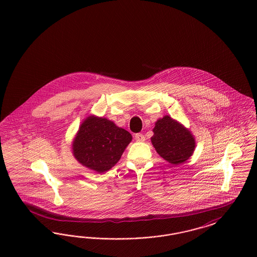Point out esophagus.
Returning <instances> with one entry per match:
<instances>
[{"label": "esophagus", "mask_w": 257, "mask_h": 257, "mask_svg": "<svg viewBox=\"0 0 257 257\" xmlns=\"http://www.w3.org/2000/svg\"><path fill=\"white\" fill-rule=\"evenodd\" d=\"M135 139L137 142H145L146 137L141 133H138V134L135 135Z\"/></svg>", "instance_id": "obj_1"}]
</instances>
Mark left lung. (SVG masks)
Returning <instances> with one entry per match:
<instances>
[{"instance_id": "left-lung-1", "label": "left lung", "mask_w": 257, "mask_h": 257, "mask_svg": "<svg viewBox=\"0 0 257 257\" xmlns=\"http://www.w3.org/2000/svg\"><path fill=\"white\" fill-rule=\"evenodd\" d=\"M151 143L162 158L172 165H179L194 153L196 141L192 133L181 123L165 115L153 128Z\"/></svg>"}]
</instances>
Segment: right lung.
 Wrapping results in <instances>:
<instances>
[{"label": "right lung", "mask_w": 257, "mask_h": 257, "mask_svg": "<svg viewBox=\"0 0 257 257\" xmlns=\"http://www.w3.org/2000/svg\"><path fill=\"white\" fill-rule=\"evenodd\" d=\"M132 136L107 118L90 115L81 124L72 144L74 157L99 173L110 170L121 158Z\"/></svg>", "instance_id": "1"}]
</instances>
